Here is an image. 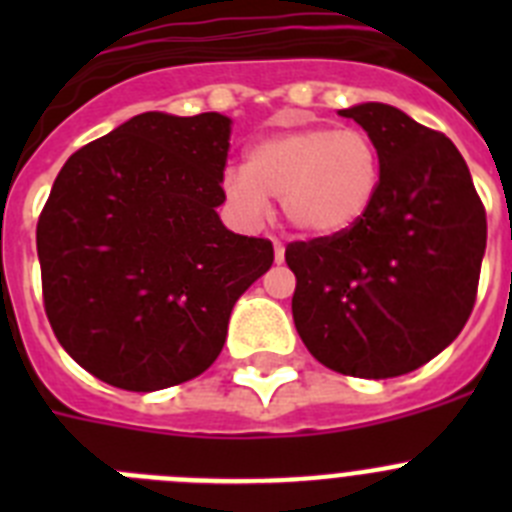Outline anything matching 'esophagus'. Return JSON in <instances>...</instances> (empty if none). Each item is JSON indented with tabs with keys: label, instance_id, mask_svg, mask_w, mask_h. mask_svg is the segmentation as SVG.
<instances>
[{
	"label": "esophagus",
	"instance_id": "1",
	"mask_svg": "<svg viewBox=\"0 0 512 512\" xmlns=\"http://www.w3.org/2000/svg\"><path fill=\"white\" fill-rule=\"evenodd\" d=\"M274 261H277V264L284 261V246L279 241H274Z\"/></svg>",
	"mask_w": 512,
	"mask_h": 512
}]
</instances>
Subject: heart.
I'll return each mask as SVG.
<instances>
[{
    "instance_id": "1",
    "label": "heart",
    "mask_w": 512,
    "mask_h": 512,
    "mask_svg": "<svg viewBox=\"0 0 512 512\" xmlns=\"http://www.w3.org/2000/svg\"><path fill=\"white\" fill-rule=\"evenodd\" d=\"M382 161L372 135L356 128H297L261 138L248 148L246 171H228L223 189L246 217L282 200L284 215L307 235H338L372 210Z\"/></svg>"
}]
</instances>
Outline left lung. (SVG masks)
<instances>
[{
    "mask_svg": "<svg viewBox=\"0 0 512 512\" xmlns=\"http://www.w3.org/2000/svg\"><path fill=\"white\" fill-rule=\"evenodd\" d=\"M338 115L372 135L382 182L359 225L287 246L292 318L307 351L333 372L400 377L441 354L472 315L485 205L443 133L382 102Z\"/></svg>",
    "mask_w": 512,
    "mask_h": 512,
    "instance_id": "1",
    "label": "left lung"
}]
</instances>
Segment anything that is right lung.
<instances>
[{"label":"right lung","mask_w":512,"mask_h":512,"mask_svg":"<svg viewBox=\"0 0 512 512\" xmlns=\"http://www.w3.org/2000/svg\"><path fill=\"white\" fill-rule=\"evenodd\" d=\"M228 148L220 112H143L58 171L38 220L45 315L102 382L153 392L200 377L269 271L271 241L217 217Z\"/></svg>","instance_id":"1"}]
</instances>
